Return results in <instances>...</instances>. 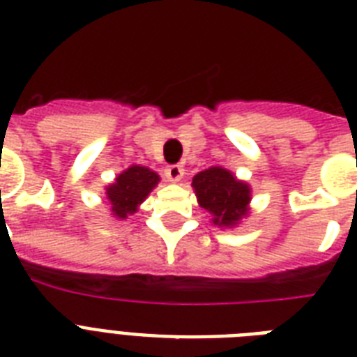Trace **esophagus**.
<instances>
[{
	"label": "esophagus",
	"instance_id": "1",
	"mask_svg": "<svg viewBox=\"0 0 357 357\" xmlns=\"http://www.w3.org/2000/svg\"><path fill=\"white\" fill-rule=\"evenodd\" d=\"M183 167H179V165H170V167L165 168V176H167L168 181H172V183H176V181H179V179L183 178Z\"/></svg>",
	"mask_w": 357,
	"mask_h": 357
}]
</instances>
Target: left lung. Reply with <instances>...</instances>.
Wrapping results in <instances>:
<instances>
[{
    "label": "left lung",
    "mask_w": 357,
    "mask_h": 357,
    "mask_svg": "<svg viewBox=\"0 0 357 357\" xmlns=\"http://www.w3.org/2000/svg\"><path fill=\"white\" fill-rule=\"evenodd\" d=\"M192 189L215 226L231 228L248 215L250 187L226 168L211 167L198 172L192 178Z\"/></svg>",
    "instance_id": "8db88e82"
}]
</instances>
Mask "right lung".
<instances>
[{
  "mask_svg": "<svg viewBox=\"0 0 357 357\" xmlns=\"http://www.w3.org/2000/svg\"><path fill=\"white\" fill-rule=\"evenodd\" d=\"M157 183H159V176L150 168L139 167V165H133L119 174L114 183L105 189L113 217L123 220L129 215H133Z\"/></svg>",
  "mask_w": 357,
  "mask_h": 357,
  "instance_id": "obj_1",
  "label": "right lung"
}]
</instances>
